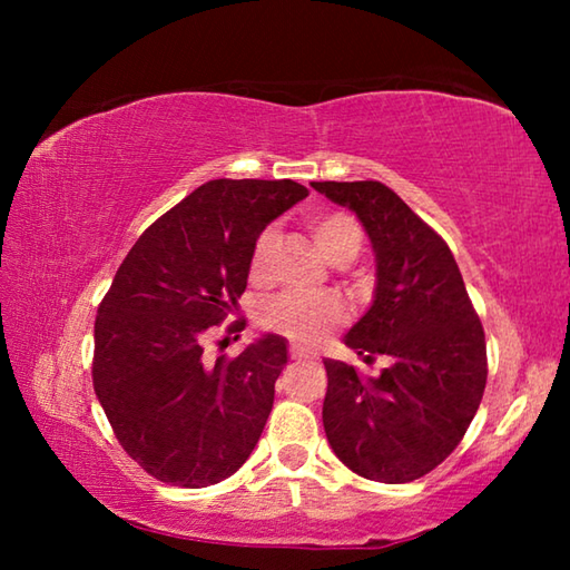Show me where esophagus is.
Returning <instances> with one entry per match:
<instances>
[{
	"label": "esophagus",
	"mask_w": 570,
	"mask_h": 570,
	"mask_svg": "<svg viewBox=\"0 0 570 570\" xmlns=\"http://www.w3.org/2000/svg\"><path fill=\"white\" fill-rule=\"evenodd\" d=\"M288 352H292V360H298V362H302V360H314L312 352H306V350H302V346H296V344Z\"/></svg>",
	"instance_id": "esophagus-1"
}]
</instances>
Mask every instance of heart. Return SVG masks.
Listing matches in <instances>:
<instances>
[{
	"label": "heart",
	"mask_w": 570,
	"mask_h": 570,
	"mask_svg": "<svg viewBox=\"0 0 570 570\" xmlns=\"http://www.w3.org/2000/svg\"><path fill=\"white\" fill-rule=\"evenodd\" d=\"M316 248L332 264H350L362 250L364 234L360 220L344 210H330L308 220ZM274 250V230L266 228L258 234L254 250H250V278L266 282L268 262ZM344 320V306L334 296H302L284 294L264 306L262 324L268 332H276L296 344H320L326 334L334 332Z\"/></svg>",
	"instance_id": "b5f03b06"
}]
</instances>
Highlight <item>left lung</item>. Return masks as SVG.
Returning a JSON list of instances; mask_svg holds the SVG:
<instances>
[{
    "label": "left lung",
    "instance_id": "left-lung-1",
    "mask_svg": "<svg viewBox=\"0 0 570 570\" xmlns=\"http://www.w3.org/2000/svg\"><path fill=\"white\" fill-rule=\"evenodd\" d=\"M362 220L377 262L374 302L344 344L380 377L324 360L322 420L346 468L377 482H410L460 445L488 380L485 332L455 256L435 230L380 180L312 183Z\"/></svg>",
    "mask_w": 570,
    "mask_h": 570
}]
</instances>
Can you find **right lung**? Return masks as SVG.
Segmentation results:
<instances>
[{"label":"right lung","mask_w":570,"mask_h":570,"mask_svg":"<svg viewBox=\"0 0 570 570\" xmlns=\"http://www.w3.org/2000/svg\"><path fill=\"white\" fill-rule=\"evenodd\" d=\"M306 196L288 178L208 180L146 228L115 274L95 320L92 387L153 478L216 485L254 452L286 340L264 334L234 360H210L206 342L246 292L258 234Z\"/></svg>","instance_id":"obj_1"}]
</instances>
